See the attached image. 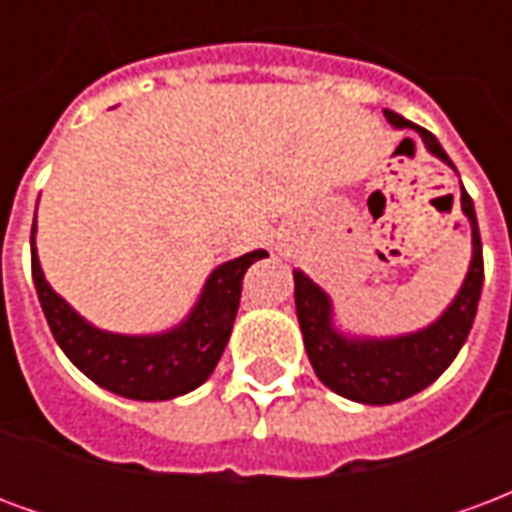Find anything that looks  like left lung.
Listing matches in <instances>:
<instances>
[{
    "instance_id": "obj_1",
    "label": "left lung",
    "mask_w": 512,
    "mask_h": 512,
    "mask_svg": "<svg viewBox=\"0 0 512 512\" xmlns=\"http://www.w3.org/2000/svg\"><path fill=\"white\" fill-rule=\"evenodd\" d=\"M384 115L395 128H414L397 112H384ZM417 131L430 153L452 167L439 139L425 128ZM461 211L472 224V263L450 307L419 332L397 334V337H354L340 332L334 326L329 293L321 285H315L304 271H293L296 315L304 334V348L315 376L332 392L367 406H389L422 392L452 365V359L458 356L461 345L469 337L480 290H483V244H480L474 202L463 186Z\"/></svg>"
}]
</instances>
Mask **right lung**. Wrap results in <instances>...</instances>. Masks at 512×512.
I'll list each match as a JSON object with an SVG mask.
<instances>
[{
	"label": "right lung",
	"instance_id": "obj_1",
	"mask_svg": "<svg viewBox=\"0 0 512 512\" xmlns=\"http://www.w3.org/2000/svg\"><path fill=\"white\" fill-rule=\"evenodd\" d=\"M260 257L268 252L255 249L213 268L194 310L175 329L115 334L84 321L54 293L40 268L32 224V279L54 340L90 381L131 400H172L208 381L233 332L246 268Z\"/></svg>",
	"mask_w": 512,
	"mask_h": 512
}]
</instances>
